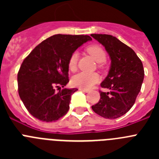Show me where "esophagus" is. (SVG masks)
I'll use <instances>...</instances> for the list:
<instances>
[{
  "label": "esophagus",
  "instance_id": "34e87169",
  "mask_svg": "<svg viewBox=\"0 0 159 159\" xmlns=\"http://www.w3.org/2000/svg\"><path fill=\"white\" fill-rule=\"evenodd\" d=\"M79 90H80V91H81V92H86V93L89 92V90H88V89H84V88H79Z\"/></svg>",
  "mask_w": 159,
  "mask_h": 159
}]
</instances>
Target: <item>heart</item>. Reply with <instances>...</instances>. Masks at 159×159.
I'll return each instance as SVG.
<instances>
[{"label": "heart", "instance_id": "obj_1", "mask_svg": "<svg viewBox=\"0 0 159 159\" xmlns=\"http://www.w3.org/2000/svg\"><path fill=\"white\" fill-rule=\"evenodd\" d=\"M87 52L92 56V58L98 63H103L106 60V52L100 46L91 45L87 48ZM79 54L75 52L71 54L68 60V68L74 71L76 68ZM99 75L97 73L80 72L71 78V84L80 88L88 89L94 84L99 82Z\"/></svg>", "mask_w": 159, "mask_h": 159}]
</instances>
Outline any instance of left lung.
<instances>
[{
  "mask_svg": "<svg viewBox=\"0 0 159 159\" xmlns=\"http://www.w3.org/2000/svg\"><path fill=\"white\" fill-rule=\"evenodd\" d=\"M91 36L103 45L111 59L107 76L101 87L108 92H99L100 99L92 110L106 119H117L134 105L144 79L143 63L133 49L117 38L107 34Z\"/></svg>",
  "mask_w": 159,
  "mask_h": 159,
  "instance_id": "8db88e82",
  "label": "left lung"
}]
</instances>
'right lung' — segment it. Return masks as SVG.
<instances>
[{"instance_id": "right-lung-1", "label": "right lung", "mask_w": 159, "mask_h": 159, "mask_svg": "<svg viewBox=\"0 0 159 159\" xmlns=\"http://www.w3.org/2000/svg\"><path fill=\"white\" fill-rule=\"evenodd\" d=\"M92 40L87 35H54L24 60L17 74L18 92L32 116L52 122L67 114L71 95L78 90L64 88L69 82L68 60L79 47ZM56 87L60 89L58 93Z\"/></svg>"}]
</instances>
